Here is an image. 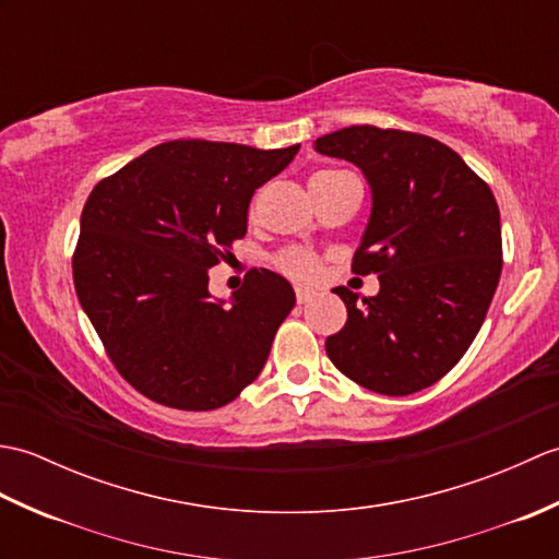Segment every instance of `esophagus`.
<instances>
[{
	"instance_id": "1",
	"label": "esophagus",
	"mask_w": 559,
	"mask_h": 559,
	"mask_svg": "<svg viewBox=\"0 0 559 559\" xmlns=\"http://www.w3.org/2000/svg\"><path fill=\"white\" fill-rule=\"evenodd\" d=\"M314 298V293H310V290H302V288H298L295 290V300H298L300 305H305V302H310Z\"/></svg>"
}]
</instances>
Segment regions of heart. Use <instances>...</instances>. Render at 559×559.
I'll return each instance as SVG.
<instances>
[{
	"instance_id": "1",
	"label": "heart",
	"mask_w": 559,
	"mask_h": 559,
	"mask_svg": "<svg viewBox=\"0 0 559 559\" xmlns=\"http://www.w3.org/2000/svg\"><path fill=\"white\" fill-rule=\"evenodd\" d=\"M341 175L338 170H322L312 175L310 187L314 185H322L331 177ZM276 266L281 269V273H286L288 278L298 281V283H314L319 278V273H322V259H319L314 252L305 247H288L283 249V252L276 257Z\"/></svg>"
}]
</instances>
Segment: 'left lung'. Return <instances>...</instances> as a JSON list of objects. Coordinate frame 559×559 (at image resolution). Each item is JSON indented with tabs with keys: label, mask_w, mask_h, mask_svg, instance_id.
Returning <instances> with one entry per match:
<instances>
[{
	"label": "left lung",
	"mask_w": 559,
	"mask_h": 559,
	"mask_svg": "<svg viewBox=\"0 0 559 559\" xmlns=\"http://www.w3.org/2000/svg\"><path fill=\"white\" fill-rule=\"evenodd\" d=\"M314 148L358 165L370 182L372 213L353 273L379 276V293L362 302L334 290L348 322L326 338L329 360L377 394L432 386L468 350L500 283L490 187L442 141L401 129L346 127Z\"/></svg>",
	"instance_id": "1"
}]
</instances>
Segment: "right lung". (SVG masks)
<instances>
[{
    "instance_id": "obj_1",
    "label": "right lung",
    "mask_w": 559,
    "mask_h": 559,
    "mask_svg": "<svg viewBox=\"0 0 559 559\" xmlns=\"http://www.w3.org/2000/svg\"><path fill=\"white\" fill-rule=\"evenodd\" d=\"M298 151L177 139L93 187L71 259L74 288L139 394L168 408L213 411L259 377L295 307L293 286L252 269L225 305L211 298L209 269L245 237L254 189Z\"/></svg>"
}]
</instances>
